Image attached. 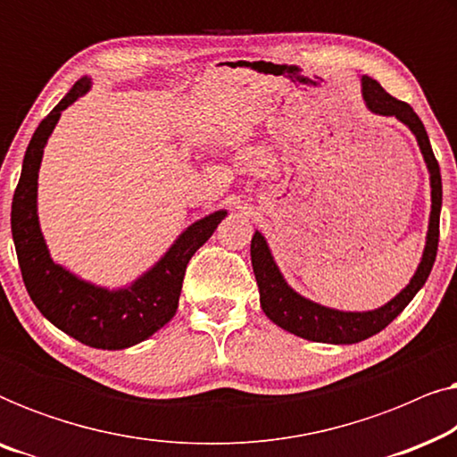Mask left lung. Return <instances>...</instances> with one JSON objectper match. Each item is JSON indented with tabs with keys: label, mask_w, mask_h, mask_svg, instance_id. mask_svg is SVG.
<instances>
[{
	"label": "left lung",
	"mask_w": 457,
	"mask_h": 457,
	"mask_svg": "<svg viewBox=\"0 0 457 457\" xmlns=\"http://www.w3.org/2000/svg\"><path fill=\"white\" fill-rule=\"evenodd\" d=\"M361 96H364L368 110L380 116H395L416 135V141L420 145L424 162H427L430 172V199H433V205H430L427 247H424L422 262L418 264V270L411 277L410 285L399 295L393 297L389 303L372 312H341L324 308V305L310 302V299L293 291L285 283L277 264H274L270 249H268L262 233L255 230V235L252 237V266L260 287V303L264 314L274 324H278L280 328L289 330V333L302 337V339L335 343V345H349V343L364 341L395 320L405 305L422 289V285L427 283L436 258V247H439V216L443 199L441 170L433 147H430L427 129H424L422 120L411 110L410 104L399 102V99L389 96L374 79L361 77Z\"/></svg>",
	"instance_id": "left-lung-1"
}]
</instances>
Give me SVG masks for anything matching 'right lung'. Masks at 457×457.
<instances>
[{
  "mask_svg": "<svg viewBox=\"0 0 457 457\" xmlns=\"http://www.w3.org/2000/svg\"><path fill=\"white\" fill-rule=\"evenodd\" d=\"M91 89V79L74 83L66 97L43 118L24 154L21 180L12 199V237L30 299L49 322L97 349H124L145 341L172 320L179 308L185 270L193 253L210 239L227 212L202 218L174 241L164 258L127 289L108 291L85 283L49 258L37 216V177L43 147L62 110Z\"/></svg>",
  "mask_w": 457,
  "mask_h": 457,
  "instance_id": "1",
  "label": "right lung"
}]
</instances>
